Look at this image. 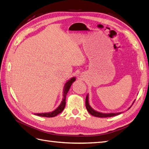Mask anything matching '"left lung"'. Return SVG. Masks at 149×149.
<instances>
[{
  "instance_id": "1",
  "label": "left lung",
  "mask_w": 149,
  "mask_h": 149,
  "mask_svg": "<svg viewBox=\"0 0 149 149\" xmlns=\"http://www.w3.org/2000/svg\"><path fill=\"white\" fill-rule=\"evenodd\" d=\"M134 101H135V100H134L132 105H131L127 110H129L131 107H132L133 104L134 103ZM86 109L88 111V112L91 114L92 116H95V117H113V116H117V115H119V114L122 113L123 112H117V113H102V112H100L98 111H96V110L93 109L92 107L89 105V95L88 94L87 96H86Z\"/></svg>"
}]
</instances>
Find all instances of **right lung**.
Returning <instances> with one entry per match:
<instances>
[{"instance_id": "obj_1", "label": "right lung", "mask_w": 149, "mask_h": 149, "mask_svg": "<svg viewBox=\"0 0 149 149\" xmlns=\"http://www.w3.org/2000/svg\"><path fill=\"white\" fill-rule=\"evenodd\" d=\"M76 80L75 77H72L67 81V82L65 84V86L63 89V99L62 101L57 108L54 110L49 112H44V113H36L34 115L39 116L40 117H53L56 116L58 114L60 113L65 109V104H66V96L67 95V93L68 92L69 89L70 88V86H72V83H73Z\"/></svg>"}]
</instances>
